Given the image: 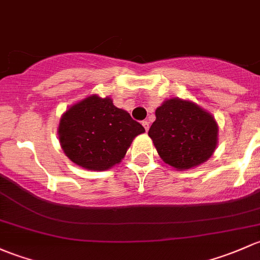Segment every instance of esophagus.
<instances>
[{
	"mask_svg": "<svg viewBox=\"0 0 260 260\" xmlns=\"http://www.w3.org/2000/svg\"><path fill=\"white\" fill-rule=\"evenodd\" d=\"M143 126H144V129H145L146 131H149V121H143Z\"/></svg>",
	"mask_w": 260,
	"mask_h": 260,
	"instance_id": "obj_1",
	"label": "esophagus"
}]
</instances>
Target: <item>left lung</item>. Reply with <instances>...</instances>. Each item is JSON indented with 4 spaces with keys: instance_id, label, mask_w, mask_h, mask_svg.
I'll use <instances>...</instances> for the list:
<instances>
[{
    "instance_id": "obj_1",
    "label": "left lung",
    "mask_w": 260,
    "mask_h": 260,
    "mask_svg": "<svg viewBox=\"0 0 260 260\" xmlns=\"http://www.w3.org/2000/svg\"><path fill=\"white\" fill-rule=\"evenodd\" d=\"M155 116L149 136L162 161L188 170L210 159L218 145L219 126L209 111L190 100L171 98L156 109Z\"/></svg>"
}]
</instances>
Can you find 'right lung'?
<instances>
[{
  "mask_svg": "<svg viewBox=\"0 0 260 260\" xmlns=\"http://www.w3.org/2000/svg\"><path fill=\"white\" fill-rule=\"evenodd\" d=\"M145 129L110 98L96 93L62 114L58 140L66 156L86 170L104 171L121 162L134 139Z\"/></svg>",
  "mask_w": 260,
  "mask_h": 260,
  "instance_id": "obj_1",
  "label": "right lung"
}]
</instances>
